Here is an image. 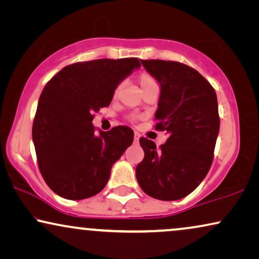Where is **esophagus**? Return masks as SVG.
Listing matches in <instances>:
<instances>
[{
	"label": "esophagus",
	"instance_id": "obj_1",
	"mask_svg": "<svg viewBox=\"0 0 259 259\" xmlns=\"http://www.w3.org/2000/svg\"><path fill=\"white\" fill-rule=\"evenodd\" d=\"M140 134L139 133H135V134H134V142H135V143H137V142H139V141H140Z\"/></svg>",
	"mask_w": 259,
	"mask_h": 259
}]
</instances>
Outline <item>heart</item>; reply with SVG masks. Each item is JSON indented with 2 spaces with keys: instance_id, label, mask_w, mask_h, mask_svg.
I'll list each match as a JSON object with an SVG mask.
<instances>
[{
  "instance_id": "1",
  "label": "heart",
  "mask_w": 259,
  "mask_h": 259,
  "mask_svg": "<svg viewBox=\"0 0 259 259\" xmlns=\"http://www.w3.org/2000/svg\"><path fill=\"white\" fill-rule=\"evenodd\" d=\"M140 84H141V88H142V90L150 89V88H157L156 80H155L154 77H151V75L148 74V73H144V74L141 75ZM120 86H122V85H119L118 88H117L116 94H117V92H118V90L120 89Z\"/></svg>"
}]
</instances>
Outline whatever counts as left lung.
<instances>
[{"mask_svg":"<svg viewBox=\"0 0 259 259\" xmlns=\"http://www.w3.org/2000/svg\"><path fill=\"white\" fill-rule=\"evenodd\" d=\"M141 64L160 84L155 120L168 140L157 149L153 141L140 139L144 158L136 167V179L151 198L173 201L194 191L211 168L220 125L218 101L211 84L187 65Z\"/></svg>","mask_w":259,"mask_h":259,"instance_id":"1","label":"left lung"}]
</instances>
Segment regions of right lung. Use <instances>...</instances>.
Listing matches in <instances>:
<instances>
[{
  "label": "right lung",
  "instance_id": "1",
  "mask_svg": "<svg viewBox=\"0 0 259 259\" xmlns=\"http://www.w3.org/2000/svg\"><path fill=\"white\" fill-rule=\"evenodd\" d=\"M141 67L137 58L77 63L58 72L45 86L33 123L37 163L52 191L68 200L98 194L111 168L134 141L127 126L97 135L94 113L109 106L115 90Z\"/></svg>",
  "mask_w": 259,
  "mask_h": 259
}]
</instances>
